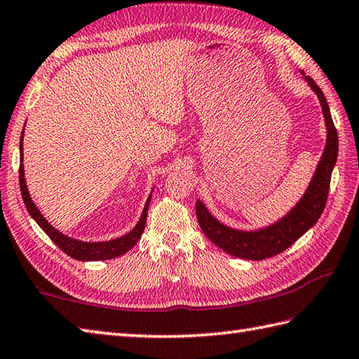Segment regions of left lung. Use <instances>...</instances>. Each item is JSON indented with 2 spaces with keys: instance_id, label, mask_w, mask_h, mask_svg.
Returning a JSON list of instances; mask_svg holds the SVG:
<instances>
[{
  "instance_id": "left-lung-1",
  "label": "left lung",
  "mask_w": 359,
  "mask_h": 359,
  "mask_svg": "<svg viewBox=\"0 0 359 359\" xmlns=\"http://www.w3.org/2000/svg\"><path fill=\"white\" fill-rule=\"evenodd\" d=\"M306 80L316 93L323 106L327 126V144L321 162L318 163L313 180L299 203L284 219L269 228L259 231H239L220 224L210 215L201 201L196 202V215L202 231L212 243H216L228 255L250 259V261H262V259L276 256L290 245H293L323 215L330 189L332 171L338 157V131L333 125L329 103H327L321 88L316 85L313 79L306 77Z\"/></svg>"
}]
</instances>
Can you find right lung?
Wrapping results in <instances>:
<instances>
[{
    "mask_svg": "<svg viewBox=\"0 0 359 359\" xmlns=\"http://www.w3.org/2000/svg\"><path fill=\"white\" fill-rule=\"evenodd\" d=\"M22 134H25V131L21 133V139H20L21 140L20 142V149H21L20 160L21 162H22ZM20 189H21L22 201H25L29 215L35 219V222L41 226V230L49 236L50 241L55 243L60 250H63L67 256L77 259V261H106V259L117 257L120 255L126 253L128 250H131L135 243L139 242L140 236L144 230L148 207H149V201H151V196H149L147 201V205H144V210L142 212L139 224L134 226L133 231H129L128 234L121 236V238H118V239L108 241V242H83V241H75L72 238H67V236L62 234L41 216V212L38 211V208L35 207L32 199H30V196H29L26 182H25V170H22V165H20Z\"/></svg>",
    "mask_w": 359,
    "mask_h": 359,
    "instance_id": "1",
    "label": "right lung"
}]
</instances>
